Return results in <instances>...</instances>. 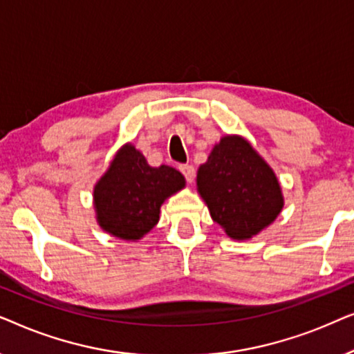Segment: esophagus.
I'll return each mask as SVG.
<instances>
[{
	"label": "esophagus",
	"mask_w": 354,
	"mask_h": 354,
	"mask_svg": "<svg viewBox=\"0 0 354 354\" xmlns=\"http://www.w3.org/2000/svg\"><path fill=\"white\" fill-rule=\"evenodd\" d=\"M178 171L183 174V177H185L188 183L193 182V178H195V167L190 166V164H183V166L178 167Z\"/></svg>",
	"instance_id": "34e87169"
}]
</instances>
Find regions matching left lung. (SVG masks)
I'll return each instance as SVG.
<instances>
[{"instance_id": "left-lung-1", "label": "left lung", "mask_w": 354, "mask_h": 354, "mask_svg": "<svg viewBox=\"0 0 354 354\" xmlns=\"http://www.w3.org/2000/svg\"><path fill=\"white\" fill-rule=\"evenodd\" d=\"M198 192L212 219L236 240L251 239L283 206L277 177L240 137H224L198 169Z\"/></svg>"}]
</instances>
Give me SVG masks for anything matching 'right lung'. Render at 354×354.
<instances>
[{
  "label": "right lung",
  "mask_w": 354,
  "mask_h": 354,
  "mask_svg": "<svg viewBox=\"0 0 354 354\" xmlns=\"http://www.w3.org/2000/svg\"><path fill=\"white\" fill-rule=\"evenodd\" d=\"M183 187L180 172L169 166L151 167L138 149L127 145L95 187L100 225L119 239H142L158 224L164 200Z\"/></svg>",
  "instance_id": "right-lung-1"
}]
</instances>
